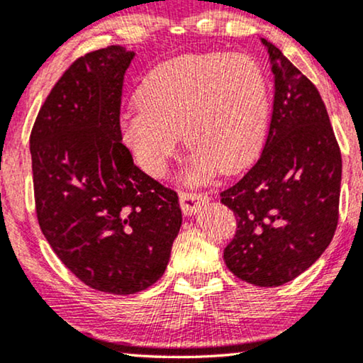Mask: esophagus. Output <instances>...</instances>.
Segmentation results:
<instances>
[{"label": "esophagus", "instance_id": "34e87169", "mask_svg": "<svg viewBox=\"0 0 363 363\" xmlns=\"http://www.w3.org/2000/svg\"><path fill=\"white\" fill-rule=\"evenodd\" d=\"M179 201H181V209L186 216H192L199 211L201 206H204L206 202H209V196L204 192H187L181 191L179 192Z\"/></svg>", "mask_w": 363, "mask_h": 363}]
</instances>
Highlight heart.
I'll use <instances>...</instances> for the list:
<instances>
[{
	"mask_svg": "<svg viewBox=\"0 0 363 363\" xmlns=\"http://www.w3.org/2000/svg\"><path fill=\"white\" fill-rule=\"evenodd\" d=\"M139 106L123 116V139L149 176L166 171L179 134L196 156L191 174L235 172L262 146L269 88L252 57L187 55L166 61L144 77Z\"/></svg>",
	"mask_w": 363,
	"mask_h": 363,
	"instance_id": "1",
	"label": "heart"
}]
</instances>
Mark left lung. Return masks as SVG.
Here are the masks:
<instances>
[{
	"instance_id": "8db88e82",
	"label": "left lung",
	"mask_w": 363,
	"mask_h": 363,
	"mask_svg": "<svg viewBox=\"0 0 363 363\" xmlns=\"http://www.w3.org/2000/svg\"><path fill=\"white\" fill-rule=\"evenodd\" d=\"M262 41L275 86L269 134L257 162L220 202L238 219L225 265L252 286L277 287L306 272L335 234L342 156L315 86Z\"/></svg>"
}]
</instances>
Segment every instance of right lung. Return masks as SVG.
Instances as JSON below:
<instances>
[{
	"instance_id": "add662e5",
	"label": "right lung",
	"mask_w": 363,
	"mask_h": 363,
	"mask_svg": "<svg viewBox=\"0 0 363 363\" xmlns=\"http://www.w3.org/2000/svg\"><path fill=\"white\" fill-rule=\"evenodd\" d=\"M133 51L77 57L43 103L30 136L36 216L81 282L129 296L161 279L182 214L121 143V96Z\"/></svg>"
}]
</instances>
